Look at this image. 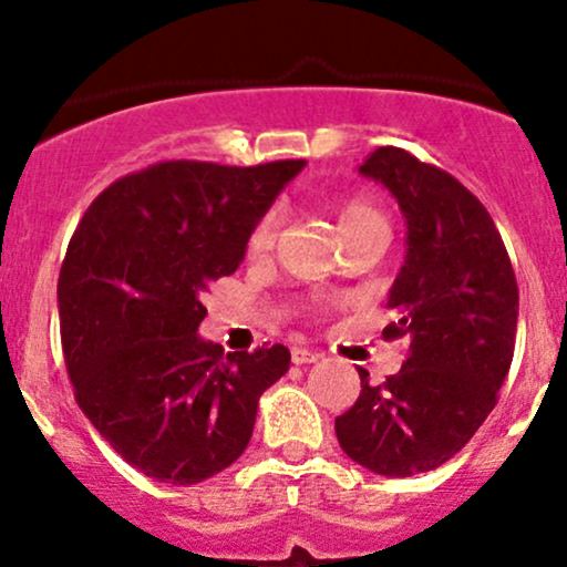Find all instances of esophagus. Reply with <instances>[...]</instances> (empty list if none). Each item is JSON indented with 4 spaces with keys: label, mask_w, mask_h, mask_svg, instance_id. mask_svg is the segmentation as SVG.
I'll list each match as a JSON object with an SVG mask.
<instances>
[{
    "label": "esophagus",
    "mask_w": 567,
    "mask_h": 567,
    "mask_svg": "<svg viewBox=\"0 0 567 567\" xmlns=\"http://www.w3.org/2000/svg\"><path fill=\"white\" fill-rule=\"evenodd\" d=\"M290 360L296 362V365H311V362L320 360V354H317V351H311V349L296 347V349L290 351Z\"/></svg>",
    "instance_id": "esophagus-1"
}]
</instances>
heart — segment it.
<instances>
[{"instance_id":"heart-1","label":"heart","mask_w":567,"mask_h":567,"mask_svg":"<svg viewBox=\"0 0 567 567\" xmlns=\"http://www.w3.org/2000/svg\"><path fill=\"white\" fill-rule=\"evenodd\" d=\"M279 226H282V213H279V207H269L250 229L247 252H250L252 258L266 256L277 243ZM357 229H386V220H383L379 207H373L370 202L347 199L338 207V231H341L343 237V234H351Z\"/></svg>"}]
</instances>
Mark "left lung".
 <instances>
[{
    "label": "left lung",
    "mask_w": 567,
    "mask_h": 567,
    "mask_svg": "<svg viewBox=\"0 0 567 567\" xmlns=\"http://www.w3.org/2000/svg\"><path fill=\"white\" fill-rule=\"evenodd\" d=\"M400 202L408 256L383 338H405L400 373L368 383L336 419L343 453L383 477L437 470L483 426L509 373L519 292L491 213L464 184L405 148L381 146L360 165Z\"/></svg>",
    "instance_id": "obj_1"
}]
</instances>
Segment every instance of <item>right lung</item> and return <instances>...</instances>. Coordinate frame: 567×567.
Instances as JSON below:
<instances>
[{"label": "right lung", "mask_w": 567, "mask_h": 567, "mask_svg": "<svg viewBox=\"0 0 567 567\" xmlns=\"http://www.w3.org/2000/svg\"><path fill=\"white\" fill-rule=\"evenodd\" d=\"M301 167L157 162L103 188L76 226L58 277L69 379L90 424L146 477L194 485L231 466L261 394L288 373L282 343L224 354L197 328L205 290L237 271Z\"/></svg>", "instance_id": "obj_1"}]
</instances>
